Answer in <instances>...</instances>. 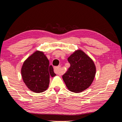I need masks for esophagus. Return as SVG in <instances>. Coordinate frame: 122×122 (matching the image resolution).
Segmentation results:
<instances>
[{
  "label": "esophagus",
  "mask_w": 122,
  "mask_h": 122,
  "mask_svg": "<svg viewBox=\"0 0 122 122\" xmlns=\"http://www.w3.org/2000/svg\"><path fill=\"white\" fill-rule=\"evenodd\" d=\"M54 70L55 73H56L57 75H61L62 74L61 71L60 66H56V67H55L54 69Z\"/></svg>",
  "instance_id": "34e87169"
}]
</instances>
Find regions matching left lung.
Listing matches in <instances>:
<instances>
[{
	"label": "left lung",
	"instance_id": "left-lung-1",
	"mask_svg": "<svg viewBox=\"0 0 122 122\" xmlns=\"http://www.w3.org/2000/svg\"><path fill=\"white\" fill-rule=\"evenodd\" d=\"M70 66L62 76L66 87L70 92H81L92 85L96 72L92 60L81 50H77L68 59Z\"/></svg>",
	"mask_w": 122,
	"mask_h": 122
}]
</instances>
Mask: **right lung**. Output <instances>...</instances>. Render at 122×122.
Wrapping results in <instances>:
<instances>
[{
  "label": "right lung",
  "mask_w": 122,
  "mask_h": 122,
  "mask_svg": "<svg viewBox=\"0 0 122 122\" xmlns=\"http://www.w3.org/2000/svg\"><path fill=\"white\" fill-rule=\"evenodd\" d=\"M21 75L24 82L31 91L36 93L45 92L49 87L50 76L54 77L53 66L44 52L36 51L26 59L21 66Z\"/></svg>",
  "instance_id": "1"
}]
</instances>
